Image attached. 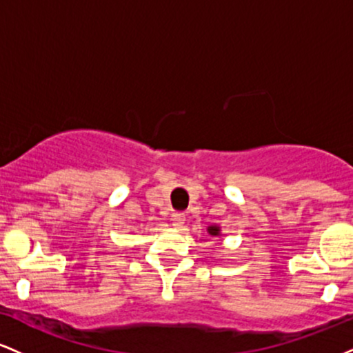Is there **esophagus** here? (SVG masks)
Returning a JSON list of instances; mask_svg holds the SVG:
<instances>
[{
	"mask_svg": "<svg viewBox=\"0 0 353 353\" xmlns=\"http://www.w3.org/2000/svg\"><path fill=\"white\" fill-rule=\"evenodd\" d=\"M185 221V214L184 212H174L172 214V225L174 228H182Z\"/></svg>",
	"mask_w": 353,
	"mask_h": 353,
	"instance_id": "obj_1",
	"label": "esophagus"
}]
</instances>
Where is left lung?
<instances>
[{"label": "left lung", "instance_id": "8db88e82", "mask_svg": "<svg viewBox=\"0 0 353 353\" xmlns=\"http://www.w3.org/2000/svg\"><path fill=\"white\" fill-rule=\"evenodd\" d=\"M208 232H209V236L217 237V236H221V228H219V225H209Z\"/></svg>", "mask_w": 353, "mask_h": 353}]
</instances>
